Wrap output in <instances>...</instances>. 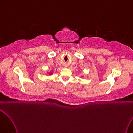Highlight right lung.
I'll return each instance as SVG.
<instances>
[{"instance_id":"obj_1","label":"right lung","mask_w":133,"mask_h":133,"mask_svg":"<svg viewBox=\"0 0 133 133\" xmlns=\"http://www.w3.org/2000/svg\"><path fill=\"white\" fill-rule=\"evenodd\" d=\"M50 74V75H51V74Z\"/></svg>"}]
</instances>
